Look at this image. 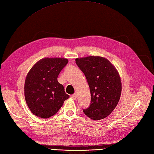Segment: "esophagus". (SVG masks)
Returning <instances> with one entry per match:
<instances>
[{"label": "esophagus", "instance_id": "34e87169", "mask_svg": "<svg viewBox=\"0 0 154 154\" xmlns=\"http://www.w3.org/2000/svg\"><path fill=\"white\" fill-rule=\"evenodd\" d=\"M71 97H72L73 99H75H75H76L77 97V95H76V94H73V95H72L71 96Z\"/></svg>", "mask_w": 154, "mask_h": 154}]
</instances>
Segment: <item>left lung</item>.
<instances>
[{
	"label": "left lung",
	"mask_w": 154,
	"mask_h": 154,
	"mask_svg": "<svg viewBox=\"0 0 154 154\" xmlns=\"http://www.w3.org/2000/svg\"><path fill=\"white\" fill-rule=\"evenodd\" d=\"M86 76L91 93L90 105L83 112L92 120H102L115 109L120 100L122 83L115 67L107 59L89 56L76 59Z\"/></svg>",
	"instance_id": "left-lung-1"
}]
</instances>
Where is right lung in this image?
Returning <instances> with one entry per match:
<instances>
[{
    "label": "right lung",
    "mask_w": 154,
    "mask_h": 154,
    "mask_svg": "<svg viewBox=\"0 0 154 154\" xmlns=\"http://www.w3.org/2000/svg\"><path fill=\"white\" fill-rule=\"evenodd\" d=\"M68 63L64 58H44L29 72L25 81V98L34 115L42 118L52 116L70 97L57 81L59 73Z\"/></svg>",
    "instance_id": "right-lung-1"
}]
</instances>
